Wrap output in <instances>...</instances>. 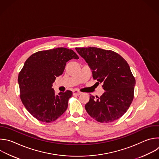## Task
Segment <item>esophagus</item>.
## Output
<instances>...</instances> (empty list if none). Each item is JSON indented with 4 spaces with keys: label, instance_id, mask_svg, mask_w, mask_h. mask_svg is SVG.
I'll return each instance as SVG.
<instances>
[{
    "label": "esophagus",
    "instance_id": "34e87169",
    "mask_svg": "<svg viewBox=\"0 0 159 159\" xmlns=\"http://www.w3.org/2000/svg\"><path fill=\"white\" fill-rule=\"evenodd\" d=\"M81 94V92L78 91V90H74L73 91V95H79Z\"/></svg>",
    "mask_w": 159,
    "mask_h": 159
}]
</instances>
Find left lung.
Listing matches in <instances>:
<instances>
[{
  "mask_svg": "<svg viewBox=\"0 0 159 159\" xmlns=\"http://www.w3.org/2000/svg\"><path fill=\"white\" fill-rule=\"evenodd\" d=\"M92 70L94 80L102 83L105 92L100 97L90 95L85 108L98 122L108 123L121 117L134 99L135 79L127 61L117 53L97 47H76Z\"/></svg>",
  "mask_w": 159,
  "mask_h": 159,
  "instance_id": "obj_1",
  "label": "left lung"
}]
</instances>
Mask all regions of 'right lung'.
<instances>
[{
	"label": "right lung",
	"instance_id": "right-lung-1",
	"mask_svg": "<svg viewBox=\"0 0 159 159\" xmlns=\"http://www.w3.org/2000/svg\"><path fill=\"white\" fill-rule=\"evenodd\" d=\"M72 59H79L74 50L59 47L37 52L25 62L18 77L20 97L26 109L38 120L54 122L67 110L72 92L56 95L52 86Z\"/></svg>",
	"mask_w": 159,
	"mask_h": 159
}]
</instances>
